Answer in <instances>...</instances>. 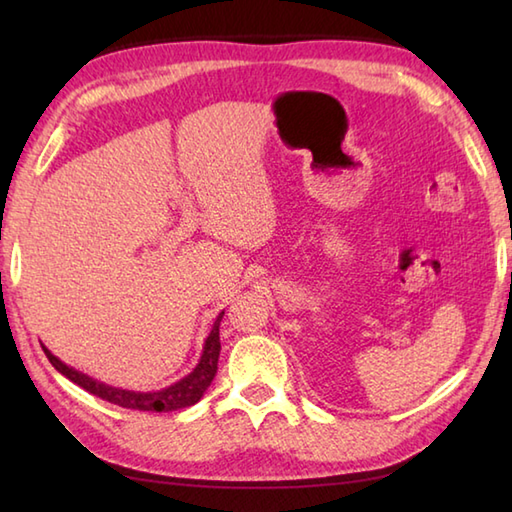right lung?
<instances>
[{
  "label": "right lung",
  "mask_w": 512,
  "mask_h": 512,
  "mask_svg": "<svg viewBox=\"0 0 512 512\" xmlns=\"http://www.w3.org/2000/svg\"><path fill=\"white\" fill-rule=\"evenodd\" d=\"M224 317V312H220V317L215 319L213 330L209 334V339L204 343V352L198 367L193 369L189 376H184L180 383L171 385L162 391H154V394H136V391H125V389H116V387H107L103 383H96L90 376H85L76 369L63 365L57 356H52L46 347L48 361L52 363V367L61 372L65 378H70L72 383H76L79 387H83L85 391H90L92 396L112 402V405L125 407V409H134V411H178L184 407L195 405L202 398V394L206 391V387L211 385V380L217 372V358H220V321Z\"/></svg>",
  "instance_id": "1"
}]
</instances>
